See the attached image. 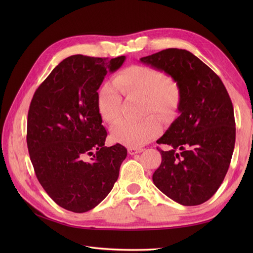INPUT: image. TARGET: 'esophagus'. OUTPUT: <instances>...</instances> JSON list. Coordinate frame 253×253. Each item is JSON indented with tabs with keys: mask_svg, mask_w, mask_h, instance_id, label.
<instances>
[{
	"mask_svg": "<svg viewBox=\"0 0 253 253\" xmlns=\"http://www.w3.org/2000/svg\"><path fill=\"white\" fill-rule=\"evenodd\" d=\"M144 149L143 148H135V147H132V148H128V153L131 155H135V154H138V153L142 152Z\"/></svg>",
	"mask_w": 253,
	"mask_h": 253,
	"instance_id": "34e87169",
	"label": "esophagus"
}]
</instances>
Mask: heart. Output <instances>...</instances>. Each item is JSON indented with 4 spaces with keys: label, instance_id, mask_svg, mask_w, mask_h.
Returning a JSON list of instances; mask_svg holds the SVG:
<instances>
[{
    "label": "heart",
    "instance_id": "heart-1",
    "mask_svg": "<svg viewBox=\"0 0 253 253\" xmlns=\"http://www.w3.org/2000/svg\"><path fill=\"white\" fill-rule=\"evenodd\" d=\"M113 86L104 85L98 95V112L110 125L117 122L121 114L122 98L117 89L126 97L143 99V114H156L170 119L177 113L181 103V89L173 77L157 68L147 65H131L113 78ZM162 132L157 118L150 116L138 122L120 121L112 127L115 141L128 147H140L154 139Z\"/></svg>",
    "mask_w": 253,
    "mask_h": 253
}]
</instances>
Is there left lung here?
Instances as JSON below:
<instances>
[{
  "label": "left lung",
  "mask_w": 253,
  "mask_h": 253,
  "mask_svg": "<svg viewBox=\"0 0 253 253\" xmlns=\"http://www.w3.org/2000/svg\"><path fill=\"white\" fill-rule=\"evenodd\" d=\"M164 71L181 89L180 115L157 140L162 164L154 185L174 202L201 205L215 194L230 166L235 143L233 105L218 76L186 49L168 48L140 59Z\"/></svg>",
  "instance_id": "obj_1"
}]
</instances>
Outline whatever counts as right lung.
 <instances>
[{"mask_svg":"<svg viewBox=\"0 0 253 253\" xmlns=\"http://www.w3.org/2000/svg\"><path fill=\"white\" fill-rule=\"evenodd\" d=\"M74 55L60 62L35 91L27 117V148L38 180L51 200L75 213L108 196L127 151L105 147L98 93L109 72L125 62Z\"/></svg>","mask_w":253,"mask_h":253,"instance_id":"right-lung-1","label":"right lung"}]
</instances>
